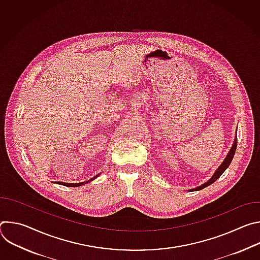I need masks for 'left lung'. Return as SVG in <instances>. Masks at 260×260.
I'll use <instances>...</instances> for the list:
<instances>
[{
    "instance_id": "1",
    "label": "left lung",
    "mask_w": 260,
    "mask_h": 260,
    "mask_svg": "<svg viewBox=\"0 0 260 260\" xmlns=\"http://www.w3.org/2000/svg\"><path fill=\"white\" fill-rule=\"evenodd\" d=\"M237 145H238V139H237V136H236V139H235V141H234V144H233V146H232V148H231V150H230V152H229V154L226 155V157H225V159L223 160V162L221 164V166L216 170V172L214 173V175L211 177V179L210 180H208L206 183H204V184H202L201 186H198L197 188H193V189H190L189 191H198V190H202V189H204L205 187H207V186H209V185H211V184H213L218 178H220V176L224 173V171L230 167V165H231V162H232V160H233V158H234V155H235V153H236V149H237Z\"/></svg>"
}]
</instances>
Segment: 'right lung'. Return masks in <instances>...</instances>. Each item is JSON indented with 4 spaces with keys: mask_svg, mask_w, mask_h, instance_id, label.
I'll use <instances>...</instances> for the list:
<instances>
[{
    "mask_svg": "<svg viewBox=\"0 0 260 260\" xmlns=\"http://www.w3.org/2000/svg\"><path fill=\"white\" fill-rule=\"evenodd\" d=\"M100 176V174H98L96 176H94L93 178H91L90 180L86 181V182H81V183H64V182H56V184H60V185H63V186H68V187H78V186H81V185L83 184H86L92 180H94L95 178H98ZM54 183V182H53Z\"/></svg>",
    "mask_w": 260,
    "mask_h": 260,
    "instance_id": "right-lung-1",
    "label": "right lung"
}]
</instances>
